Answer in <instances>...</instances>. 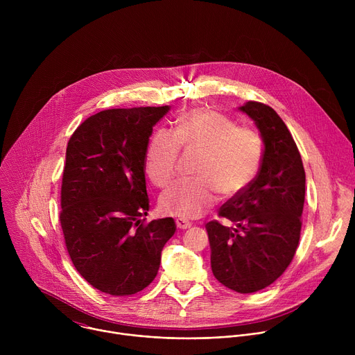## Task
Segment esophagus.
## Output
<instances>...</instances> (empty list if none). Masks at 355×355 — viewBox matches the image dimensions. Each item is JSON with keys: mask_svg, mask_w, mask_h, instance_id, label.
<instances>
[{"mask_svg": "<svg viewBox=\"0 0 355 355\" xmlns=\"http://www.w3.org/2000/svg\"><path fill=\"white\" fill-rule=\"evenodd\" d=\"M175 225H177V227L178 229H189L192 225H191V222H188V220H185V219H181V218H178V219H175Z\"/></svg>", "mask_w": 355, "mask_h": 355, "instance_id": "34e87169", "label": "esophagus"}]
</instances>
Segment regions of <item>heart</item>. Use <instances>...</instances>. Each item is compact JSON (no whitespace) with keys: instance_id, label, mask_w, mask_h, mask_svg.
Returning a JSON list of instances; mask_svg holds the SVG:
<instances>
[{"instance_id":"1","label":"heart","mask_w":355,"mask_h":355,"mask_svg":"<svg viewBox=\"0 0 355 355\" xmlns=\"http://www.w3.org/2000/svg\"><path fill=\"white\" fill-rule=\"evenodd\" d=\"M181 146L204 150L195 175L180 180L166 189L160 208L167 215L195 219L216 202V191L227 198L243 191L257 175L263 160V140L250 128L237 126L230 118L209 110L184 112L174 133L159 129L151 136L144 168L156 187H166L177 173Z\"/></svg>"}]
</instances>
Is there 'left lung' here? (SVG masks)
I'll return each mask as SVG.
<instances>
[{"mask_svg":"<svg viewBox=\"0 0 355 355\" xmlns=\"http://www.w3.org/2000/svg\"><path fill=\"white\" fill-rule=\"evenodd\" d=\"M239 111L254 121L264 153L257 177L207 223L215 278L239 293L264 289L291 264L300 237L305 202V170L296 143L279 115L268 105L248 101Z\"/></svg>","mask_w":355,"mask_h":355,"instance_id":"left-lung-1","label":"left lung"}]
</instances>
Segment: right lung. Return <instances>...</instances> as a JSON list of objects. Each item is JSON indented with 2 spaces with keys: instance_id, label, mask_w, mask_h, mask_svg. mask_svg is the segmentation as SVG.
<instances>
[{
  "instance_id": "obj_1",
  "label": "right lung",
  "mask_w": 355,
  "mask_h": 355,
  "mask_svg": "<svg viewBox=\"0 0 355 355\" xmlns=\"http://www.w3.org/2000/svg\"><path fill=\"white\" fill-rule=\"evenodd\" d=\"M164 107L107 110L71 135L62 181L60 223L80 275L101 292L133 295L157 275L162 250L175 233L173 218L148 212L144 162Z\"/></svg>"
}]
</instances>
